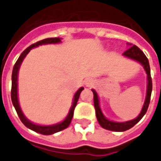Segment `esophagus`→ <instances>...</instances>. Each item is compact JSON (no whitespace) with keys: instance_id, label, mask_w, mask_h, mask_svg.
I'll return each instance as SVG.
<instances>
[{"instance_id":"esophagus-1","label":"esophagus","mask_w":161,"mask_h":161,"mask_svg":"<svg viewBox=\"0 0 161 161\" xmlns=\"http://www.w3.org/2000/svg\"><path fill=\"white\" fill-rule=\"evenodd\" d=\"M85 85L87 87H92L95 85V81L93 80V79H87L86 82H85Z\"/></svg>"}]
</instances>
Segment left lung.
Listing matches in <instances>:
<instances>
[{
  "instance_id": "obj_1",
  "label": "left lung",
  "mask_w": 161,
  "mask_h": 161,
  "mask_svg": "<svg viewBox=\"0 0 161 161\" xmlns=\"http://www.w3.org/2000/svg\"><path fill=\"white\" fill-rule=\"evenodd\" d=\"M130 46H132L131 47H130ZM123 55L140 63L143 66L144 70H145L147 75V96H146V99H145V102H144L143 107L142 108L141 113L137 117L134 119L126 121V122H114V121H111V120L108 119L102 114V109H101V107H100V102H99V97L97 93L96 92L95 90H92V92L94 94V105H95V109H96V115L100 125L102 126V128L108 130L119 132L125 131V130L130 129L135 125L136 124H137L142 119V118L143 117L144 114H146V112L147 110L148 105H149V102H150L151 93H152V78H151L150 74V66H149L148 59L146 57V55L144 54L143 52L139 47H136V45L132 46L131 44H130V47L123 53Z\"/></svg>"
}]
</instances>
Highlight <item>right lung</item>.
Here are the masks:
<instances>
[{
  "label": "right lung",
  "instance_id": "add662e5",
  "mask_svg": "<svg viewBox=\"0 0 161 161\" xmlns=\"http://www.w3.org/2000/svg\"><path fill=\"white\" fill-rule=\"evenodd\" d=\"M61 42V38L59 37H53V38H47V39H43L42 41H39L36 43L32 44L30 47L26 48L25 50L24 51L23 53L20 54L19 59L15 63V65L13 69V73H12V90H11V99H12V102L13 105L15 108V110L17 112L18 115L19 117L21 122L29 128V129L34 130V131L42 134V135H52L53 133H56L60 130L66 129L71 124V121L73 117V114H74V109L77 106V102L78 101L79 96H80L81 92L84 90V88L81 87L79 90H77L76 94H75L74 97H73V102L71 105L70 111H69L68 115L66 116L65 119L63 120L62 122L58 123L56 125H36V124L31 122L29 119H27V118L24 115L23 112L20 108L19 103V98H18V74H19V70L20 65L27 55V53H29L31 49L33 47H36L40 45H43V44H51V43H59Z\"/></svg>",
  "mask_w": 161,
  "mask_h": 161
}]
</instances>
